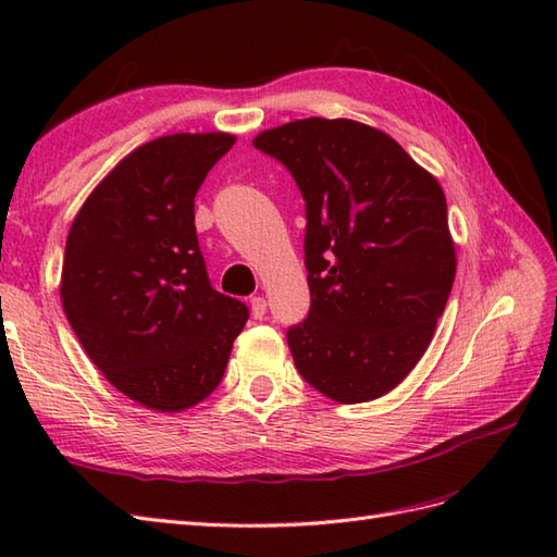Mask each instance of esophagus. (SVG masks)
<instances>
[{
	"instance_id": "obj_1",
	"label": "esophagus",
	"mask_w": 557,
	"mask_h": 557,
	"mask_svg": "<svg viewBox=\"0 0 557 557\" xmlns=\"http://www.w3.org/2000/svg\"><path fill=\"white\" fill-rule=\"evenodd\" d=\"M268 313V301L263 297H253L251 299V315L256 318V321H260Z\"/></svg>"
}]
</instances>
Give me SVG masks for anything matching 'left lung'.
Returning <instances> with one entry per match:
<instances>
[{
	"mask_svg": "<svg viewBox=\"0 0 557 557\" xmlns=\"http://www.w3.org/2000/svg\"><path fill=\"white\" fill-rule=\"evenodd\" d=\"M253 146L285 164L306 203L311 309L287 330L294 366L342 405L383 397L429 349L455 282L441 184L351 120L289 122Z\"/></svg>",
	"mask_w": 557,
	"mask_h": 557,
	"instance_id": "left-lung-1",
	"label": "left lung"
}]
</instances>
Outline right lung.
Returning a JSON list of instances; mask_svg holds the SVG:
<instances>
[{"label":"right lung","mask_w":557,"mask_h":557,"mask_svg":"<svg viewBox=\"0 0 557 557\" xmlns=\"http://www.w3.org/2000/svg\"><path fill=\"white\" fill-rule=\"evenodd\" d=\"M230 134H174L136 148L71 224L62 304L90 361L126 397L182 411L222 381L246 304L212 289L194 198Z\"/></svg>","instance_id":"add662e5"}]
</instances>
